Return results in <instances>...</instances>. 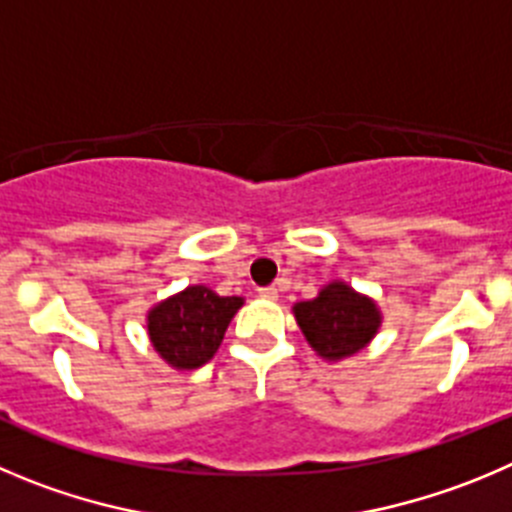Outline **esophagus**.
Masks as SVG:
<instances>
[{"mask_svg": "<svg viewBox=\"0 0 512 512\" xmlns=\"http://www.w3.org/2000/svg\"><path fill=\"white\" fill-rule=\"evenodd\" d=\"M257 295H260V298H265V300H278V288H262Z\"/></svg>", "mask_w": 512, "mask_h": 512, "instance_id": "esophagus-1", "label": "esophagus"}]
</instances>
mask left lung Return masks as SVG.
<instances>
[{"label":"left lung","instance_id":"obj_1","mask_svg":"<svg viewBox=\"0 0 512 512\" xmlns=\"http://www.w3.org/2000/svg\"><path fill=\"white\" fill-rule=\"evenodd\" d=\"M293 315L310 348L326 361H343L364 351L384 321L376 300L343 280H333L315 298L295 303Z\"/></svg>","mask_w":512,"mask_h":512}]
</instances>
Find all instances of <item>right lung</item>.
Returning a JSON list of instances; mask_svg holds the SVG:
<instances>
[{"mask_svg":"<svg viewBox=\"0 0 512 512\" xmlns=\"http://www.w3.org/2000/svg\"><path fill=\"white\" fill-rule=\"evenodd\" d=\"M245 305L240 295H217L207 285H189L146 313L148 341L176 371L199 369L214 358L234 313Z\"/></svg>","mask_w":512,"mask_h":512,"instance_id":"right-lung-1","label":"right lung"}]
</instances>
